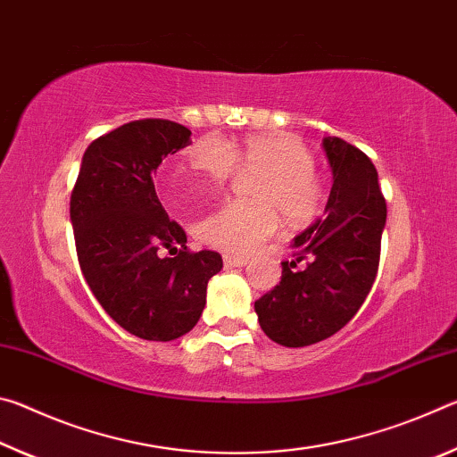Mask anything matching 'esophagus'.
Instances as JSON below:
<instances>
[{
  "instance_id": "obj_1",
  "label": "esophagus",
  "mask_w": 457,
  "mask_h": 457,
  "mask_svg": "<svg viewBox=\"0 0 457 457\" xmlns=\"http://www.w3.org/2000/svg\"><path fill=\"white\" fill-rule=\"evenodd\" d=\"M223 262H226L228 268H242L247 264V258L242 256H223Z\"/></svg>"
}]
</instances>
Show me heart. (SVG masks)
<instances>
[{
	"mask_svg": "<svg viewBox=\"0 0 457 457\" xmlns=\"http://www.w3.org/2000/svg\"><path fill=\"white\" fill-rule=\"evenodd\" d=\"M245 167L264 169L253 187L258 201L231 199L195 226L199 242L234 256H245L278 229V210L290 221H308L324 204V185L314 173V157L294 135H253L244 143L204 137L189 153L187 167L167 173L175 195L197 193L199 185H221Z\"/></svg>",
	"mask_w": 457,
	"mask_h": 457,
	"instance_id": "heart-1",
	"label": "heart"
}]
</instances>
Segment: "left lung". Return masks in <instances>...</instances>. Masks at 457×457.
<instances>
[{"instance_id": "8db88e82", "label": "left lung", "mask_w": 457, "mask_h": 457, "mask_svg": "<svg viewBox=\"0 0 457 457\" xmlns=\"http://www.w3.org/2000/svg\"><path fill=\"white\" fill-rule=\"evenodd\" d=\"M332 169L327 218L294 237L274 290L256 300L262 330L282 346H308L349 322L375 282L386 205L370 159L338 137L322 138Z\"/></svg>"}]
</instances>
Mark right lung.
<instances>
[{"label":"right lung","instance_id":"obj_1","mask_svg":"<svg viewBox=\"0 0 457 457\" xmlns=\"http://www.w3.org/2000/svg\"><path fill=\"white\" fill-rule=\"evenodd\" d=\"M187 145L179 122H127L88 145L71 197L84 280L114 322L145 340L167 343L195 327L223 266L218 252L187 250L154 191L157 167Z\"/></svg>","mask_w":457,"mask_h":457}]
</instances>
